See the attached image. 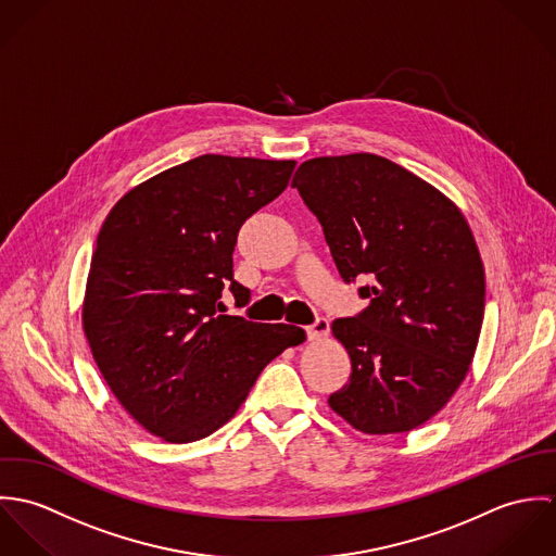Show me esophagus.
I'll return each mask as SVG.
<instances>
[{
    "label": "esophagus",
    "instance_id": "esophagus-1",
    "mask_svg": "<svg viewBox=\"0 0 556 556\" xmlns=\"http://www.w3.org/2000/svg\"><path fill=\"white\" fill-rule=\"evenodd\" d=\"M306 333H308V338H311V340H320V338H325V336L329 333V320L325 317H318L313 325H308V327H306Z\"/></svg>",
    "mask_w": 556,
    "mask_h": 556
}]
</instances>
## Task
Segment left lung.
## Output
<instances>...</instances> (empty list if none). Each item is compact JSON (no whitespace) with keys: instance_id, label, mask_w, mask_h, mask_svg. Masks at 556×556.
<instances>
[{"instance_id":"obj_1","label":"left lung","mask_w":556,"mask_h":556,"mask_svg":"<svg viewBox=\"0 0 556 556\" xmlns=\"http://www.w3.org/2000/svg\"><path fill=\"white\" fill-rule=\"evenodd\" d=\"M293 188L323 227L344 282L368 306L336 318L351 357L329 406L366 434L408 432L434 417L465 381L485 306L473 231L441 190L377 154L300 164Z\"/></svg>"}]
</instances>
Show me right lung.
I'll return each mask as SVG.
<instances>
[{"mask_svg":"<svg viewBox=\"0 0 556 556\" xmlns=\"http://www.w3.org/2000/svg\"><path fill=\"white\" fill-rule=\"evenodd\" d=\"M295 160L205 154L128 190L109 212L89 265L83 331L113 396L166 443L225 426L261 370L306 340L287 323L220 315L239 227L289 184Z\"/></svg>","mask_w":556,"mask_h":556,"instance_id":"right-lung-1","label":"right lung"}]
</instances>
